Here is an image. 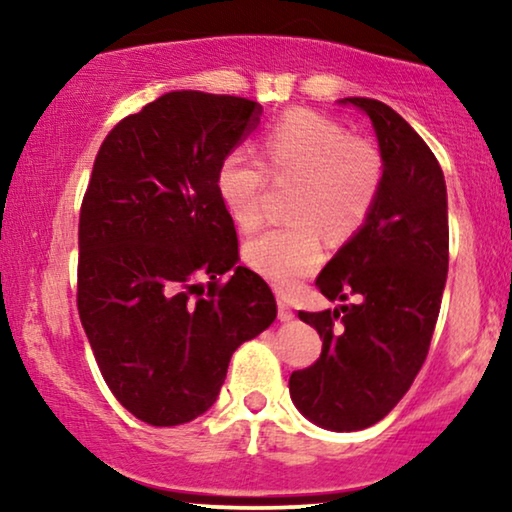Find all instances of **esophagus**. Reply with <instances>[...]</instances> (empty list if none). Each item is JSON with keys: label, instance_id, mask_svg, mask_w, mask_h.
<instances>
[{"label": "esophagus", "instance_id": "obj_1", "mask_svg": "<svg viewBox=\"0 0 512 512\" xmlns=\"http://www.w3.org/2000/svg\"><path fill=\"white\" fill-rule=\"evenodd\" d=\"M277 307H279V319H282V321H291L293 317H296V314H293V310H291V305L286 303L284 298L277 300Z\"/></svg>", "mask_w": 512, "mask_h": 512}]
</instances>
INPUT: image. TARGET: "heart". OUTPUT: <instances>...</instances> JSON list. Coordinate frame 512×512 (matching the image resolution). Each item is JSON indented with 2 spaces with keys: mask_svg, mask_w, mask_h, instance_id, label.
I'll return each mask as SVG.
<instances>
[{
  "mask_svg": "<svg viewBox=\"0 0 512 512\" xmlns=\"http://www.w3.org/2000/svg\"><path fill=\"white\" fill-rule=\"evenodd\" d=\"M268 177L296 179L293 221L244 244V261L277 289L293 291L324 263V233L347 240L370 219L382 193L384 160L370 139L347 135L333 118L293 109L263 132L258 158L242 149L221 158L216 193L237 228L258 226Z\"/></svg>",
  "mask_w": 512,
  "mask_h": 512,
  "instance_id": "obj_1",
  "label": "heart"
}]
</instances>
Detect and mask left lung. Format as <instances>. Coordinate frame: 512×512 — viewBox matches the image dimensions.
<instances>
[{
    "mask_svg": "<svg viewBox=\"0 0 512 512\" xmlns=\"http://www.w3.org/2000/svg\"><path fill=\"white\" fill-rule=\"evenodd\" d=\"M373 121L384 160L380 200L317 277L340 310L298 312L317 328L319 359L293 370L289 391L310 422L361 431L389 415L426 361L450 261L445 177L410 123L384 102L345 97Z\"/></svg>",
    "mask_w": 512,
    "mask_h": 512,
    "instance_id": "left-lung-1",
    "label": "left lung"
}]
</instances>
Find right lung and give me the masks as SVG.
Masks as SVG:
<instances>
[{
    "mask_svg": "<svg viewBox=\"0 0 512 512\" xmlns=\"http://www.w3.org/2000/svg\"><path fill=\"white\" fill-rule=\"evenodd\" d=\"M258 116L247 97L174 90L116 123L97 151L76 305L111 394L151 426L212 408L230 356L277 317L270 286L237 265L216 193L221 158Z\"/></svg>",
    "mask_w": 512,
    "mask_h": 512,
    "instance_id": "right-lung-1",
    "label": "right lung"
}]
</instances>
